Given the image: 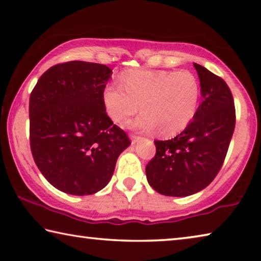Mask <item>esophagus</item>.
<instances>
[{"label":"esophagus","instance_id":"1","mask_svg":"<svg viewBox=\"0 0 261 261\" xmlns=\"http://www.w3.org/2000/svg\"><path fill=\"white\" fill-rule=\"evenodd\" d=\"M130 138H131L132 144H136V143H138L139 140L143 139V138H141L140 136H136V135H130Z\"/></svg>","mask_w":261,"mask_h":261}]
</instances>
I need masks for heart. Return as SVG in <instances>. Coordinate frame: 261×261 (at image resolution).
Here are the masks:
<instances>
[{"label": "heart", "mask_w": 261, "mask_h": 261, "mask_svg": "<svg viewBox=\"0 0 261 261\" xmlns=\"http://www.w3.org/2000/svg\"><path fill=\"white\" fill-rule=\"evenodd\" d=\"M199 99V79L188 70H130L120 77V85L109 84L102 93L110 120L124 124L141 107L144 112L132 125L144 131L156 126L165 136L178 134L190 124Z\"/></svg>", "instance_id": "1"}]
</instances>
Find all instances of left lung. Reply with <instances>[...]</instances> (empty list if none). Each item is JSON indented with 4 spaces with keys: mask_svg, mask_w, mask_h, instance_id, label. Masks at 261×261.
<instances>
[{
    "mask_svg": "<svg viewBox=\"0 0 261 261\" xmlns=\"http://www.w3.org/2000/svg\"><path fill=\"white\" fill-rule=\"evenodd\" d=\"M193 67L202 96L193 121L173 139L154 140L155 156L146 166L149 185L163 196H190L210 185L235 130V103L227 83L199 64Z\"/></svg>",
    "mask_w": 261,
    "mask_h": 261,
    "instance_id": "8db88e82",
    "label": "left lung"
}]
</instances>
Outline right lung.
<instances>
[{"label": "right lung", "instance_id": "add662e5", "mask_svg": "<svg viewBox=\"0 0 261 261\" xmlns=\"http://www.w3.org/2000/svg\"><path fill=\"white\" fill-rule=\"evenodd\" d=\"M110 76L107 65L64 62L48 69L31 92V151L41 174L62 192L102 190L131 144L106 113L102 93Z\"/></svg>", "mask_w": 261, "mask_h": 261}]
</instances>
